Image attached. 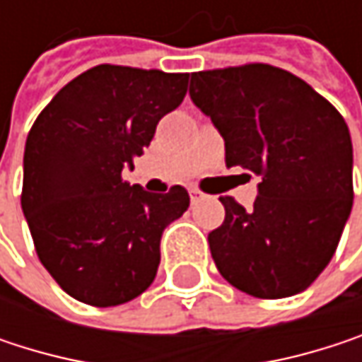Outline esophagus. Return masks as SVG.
I'll use <instances>...</instances> for the list:
<instances>
[{
  "label": "esophagus",
  "mask_w": 362,
  "mask_h": 362,
  "mask_svg": "<svg viewBox=\"0 0 362 362\" xmlns=\"http://www.w3.org/2000/svg\"><path fill=\"white\" fill-rule=\"evenodd\" d=\"M188 192H190V201H192V203H199V201H203V199H205V194H203L199 188H190Z\"/></svg>",
  "instance_id": "esophagus-1"
}]
</instances>
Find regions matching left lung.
Wrapping results in <instances>:
<instances>
[{"mask_svg": "<svg viewBox=\"0 0 362 362\" xmlns=\"http://www.w3.org/2000/svg\"><path fill=\"white\" fill-rule=\"evenodd\" d=\"M190 100L224 138L226 165L259 178L252 209L207 241L220 274L253 298H289L325 270L352 209V140L344 117L300 77L245 64L190 75Z\"/></svg>", "mask_w": 362, "mask_h": 362, "instance_id": "8db88e82", "label": "left lung"}]
</instances>
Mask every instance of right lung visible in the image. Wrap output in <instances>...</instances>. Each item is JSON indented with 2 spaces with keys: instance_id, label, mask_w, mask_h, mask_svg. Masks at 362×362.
<instances>
[{
  "instance_id": "obj_1",
  "label": "right lung",
  "mask_w": 362,
  "mask_h": 362,
  "mask_svg": "<svg viewBox=\"0 0 362 362\" xmlns=\"http://www.w3.org/2000/svg\"><path fill=\"white\" fill-rule=\"evenodd\" d=\"M188 75L98 64L39 112L25 146L23 214L35 252L75 300L119 306L155 281L161 235L188 209L186 188L146 192L121 178L180 107Z\"/></svg>"
}]
</instances>
